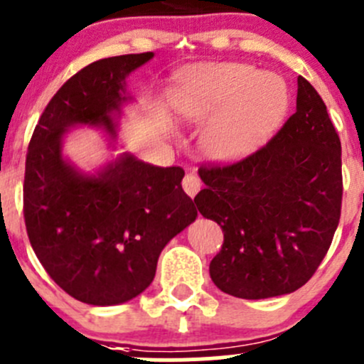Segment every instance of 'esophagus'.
<instances>
[{
  "label": "esophagus",
  "instance_id": "esophagus-1",
  "mask_svg": "<svg viewBox=\"0 0 364 364\" xmlns=\"http://www.w3.org/2000/svg\"><path fill=\"white\" fill-rule=\"evenodd\" d=\"M181 185H183V190H185V192L193 199L200 190V179L197 178L196 174H186L185 178H183Z\"/></svg>",
  "mask_w": 364,
  "mask_h": 364
}]
</instances>
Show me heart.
I'll list each match as a JSON object with an SVG mask.
<instances>
[{"label": "heart", "instance_id": "heart-1", "mask_svg": "<svg viewBox=\"0 0 364 364\" xmlns=\"http://www.w3.org/2000/svg\"><path fill=\"white\" fill-rule=\"evenodd\" d=\"M172 104L183 123H208L200 144L209 159L237 161L257 151L280 127L289 90L282 77L260 73L252 65L205 63L179 79Z\"/></svg>", "mask_w": 364, "mask_h": 364}]
</instances>
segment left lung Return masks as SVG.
I'll return each mask as SVG.
<instances>
[{
  "instance_id": "obj_1",
  "label": "left lung",
  "mask_w": 364,
  "mask_h": 364,
  "mask_svg": "<svg viewBox=\"0 0 364 364\" xmlns=\"http://www.w3.org/2000/svg\"><path fill=\"white\" fill-rule=\"evenodd\" d=\"M199 176L197 209L223 230L209 264L220 291L266 299L314 277L338 227L343 186L340 137L306 79L297 77L296 112L264 148Z\"/></svg>"
}]
</instances>
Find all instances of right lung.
Returning <instances> with one entry per match:
<instances>
[{
    "label": "right lung",
    "mask_w": 364,
    "mask_h": 364,
    "mask_svg": "<svg viewBox=\"0 0 364 364\" xmlns=\"http://www.w3.org/2000/svg\"><path fill=\"white\" fill-rule=\"evenodd\" d=\"M153 53L105 58L70 77L47 104L26 156L24 220L29 243L67 294L95 306L127 303L149 287L165 245L197 218L181 167L132 153L95 172L63 155L72 128L117 137L127 77Z\"/></svg>",
    "instance_id": "1"
}]
</instances>
